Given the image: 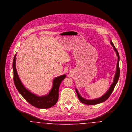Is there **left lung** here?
<instances>
[{
	"label": "left lung",
	"mask_w": 132,
	"mask_h": 132,
	"mask_svg": "<svg viewBox=\"0 0 132 132\" xmlns=\"http://www.w3.org/2000/svg\"><path fill=\"white\" fill-rule=\"evenodd\" d=\"M110 43L112 44V46L114 47V49L115 51L116 52V55L118 57V61H117V66H116V74L114 77V81L111 84L110 87L109 88V90L106 92V93L105 94H104L102 96H101L100 98H98V99H95V100H86L84 98H82L81 95L79 94V93H78V91L77 90V89L76 88V92L77 94L78 95V97L79 99V100L81 101V102H82V103L86 104V105H93L94 104H97L100 103H102L105 101H106L109 98V97L110 96L111 94H112V92H113L114 88L115 87V86L117 84V82L118 81L119 78L120 76V68H119V55L118 53V52L117 50V49L115 48L114 45L113 44V43L110 41Z\"/></svg>",
	"instance_id": "obj_1"
}]
</instances>
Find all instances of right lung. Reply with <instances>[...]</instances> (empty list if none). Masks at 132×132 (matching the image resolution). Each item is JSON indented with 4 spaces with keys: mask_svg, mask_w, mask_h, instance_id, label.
Masks as SVG:
<instances>
[{
    "mask_svg": "<svg viewBox=\"0 0 132 132\" xmlns=\"http://www.w3.org/2000/svg\"><path fill=\"white\" fill-rule=\"evenodd\" d=\"M16 54L14 56L13 61V80L19 93L33 106L46 109L55 105L58 99V89L60 84L65 78L66 75L60 76L53 80V86L49 94L43 96H38L27 90L19 79L16 68Z\"/></svg>",
    "mask_w": 132,
    "mask_h": 132,
    "instance_id": "obj_1",
    "label": "right lung"
}]
</instances>
